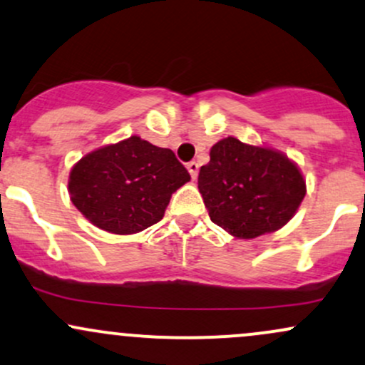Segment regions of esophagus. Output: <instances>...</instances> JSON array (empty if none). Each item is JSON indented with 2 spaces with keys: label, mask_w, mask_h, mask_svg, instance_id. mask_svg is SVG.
Returning a JSON list of instances; mask_svg holds the SVG:
<instances>
[{
  "label": "esophagus",
  "mask_w": 365,
  "mask_h": 365,
  "mask_svg": "<svg viewBox=\"0 0 365 365\" xmlns=\"http://www.w3.org/2000/svg\"><path fill=\"white\" fill-rule=\"evenodd\" d=\"M187 170H189V173L192 176V180L197 178V173H199V164L195 161H190L189 164H187Z\"/></svg>",
  "instance_id": "34e87169"
}]
</instances>
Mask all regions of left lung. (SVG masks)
<instances>
[{
	"mask_svg": "<svg viewBox=\"0 0 365 365\" xmlns=\"http://www.w3.org/2000/svg\"><path fill=\"white\" fill-rule=\"evenodd\" d=\"M199 192L211 222L235 239H255L293 218L307 183L284 152L227 137L211 147L210 163L199 171Z\"/></svg>",
	"mask_w": 365,
	"mask_h": 365,
	"instance_id": "8db88e82",
	"label": "left lung"
}]
</instances>
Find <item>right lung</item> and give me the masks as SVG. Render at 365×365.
<instances>
[{
    "mask_svg": "<svg viewBox=\"0 0 365 365\" xmlns=\"http://www.w3.org/2000/svg\"><path fill=\"white\" fill-rule=\"evenodd\" d=\"M189 180L173 150L133 135L83 155L71 168L69 195L91 225L130 235L158 223Z\"/></svg>",
    "mask_w": 365,
    "mask_h": 365,
    "instance_id": "add662e5",
    "label": "right lung"
}]
</instances>
